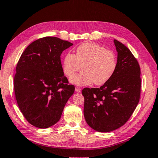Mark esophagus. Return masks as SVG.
Segmentation results:
<instances>
[{"instance_id":"1","label":"esophagus","mask_w":158,"mask_h":158,"mask_svg":"<svg viewBox=\"0 0 158 158\" xmlns=\"http://www.w3.org/2000/svg\"><path fill=\"white\" fill-rule=\"evenodd\" d=\"M75 91L77 92V93H80V92L81 91V88L78 87V86H77V87L75 88Z\"/></svg>"}]
</instances>
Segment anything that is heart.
<instances>
[{
    "label": "heart",
    "instance_id": "b5f03b06",
    "mask_svg": "<svg viewBox=\"0 0 158 158\" xmlns=\"http://www.w3.org/2000/svg\"><path fill=\"white\" fill-rule=\"evenodd\" d=\"M82 73L73 77V84L85 85L93 84L101 85L106 83L115 72L117 58L114 52L95 43H85L79 45L75 54H65L62 64L64 74L68 77L73 76L77 71Z\"/></svg>",
    "mask_w": 158,
    "mask_h": 158
}]
</instances>
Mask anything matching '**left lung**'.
I'll list each match as a JSON object with an SVG mask.
<instances>
[{"label": "left lung", "mask_w": 158, "mask_h": 158, "mask_svg": "<svg viewBox=\"0 0 158 158\" xmlns=\"http://www.w3.org/2000/svg\"><path fill=\"white\" fill-rule=\"evenodd\" d=\"M117 52V68L113 77L100 88H85L84 114L94 131H113L122 127L138 104L141 93L140 67L124 44L114 40Z\"/></svg>", "instance_id": "obj_1"}]
</instances>
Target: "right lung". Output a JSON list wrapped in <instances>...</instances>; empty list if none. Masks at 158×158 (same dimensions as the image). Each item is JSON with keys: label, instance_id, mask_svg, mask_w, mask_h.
<instances>
[{"label": "right lung", "instance_id": "right-lung-1", "mask_svg": "<svg viewBox=\"0 0 158 158\" xmlns=\"http://www.w3.org/2000/svg\"><path fill=\"white\" fill-rule=\"evenodd\" d=\"M73 44L57 37L39 39L25 48L14 78L17 104L27 121L39 128L52 127L61 117L74 92L64 74L61 54Z\"/></svg>", "mask_w": 158, "mask_h": 158}]
</instances>
